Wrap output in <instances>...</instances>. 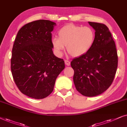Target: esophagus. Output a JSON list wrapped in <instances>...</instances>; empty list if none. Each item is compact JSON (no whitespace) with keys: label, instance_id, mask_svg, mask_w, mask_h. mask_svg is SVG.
<instances>
[{"label":"esophagus","instance_id":"esophagus-1","mask_svg":"<svg viewBox=\"0 0 127 127\" xmlns=\"http://www.w3.org/2000/svg\"><path fill=\"white\" fill-rule=\"evenodd\" d=\"M64 63H65V64L67 65V66H69V65H70V62L68 60H64Z\"/></svg>","mask_w":127,"mask_h":127}]
</instances>
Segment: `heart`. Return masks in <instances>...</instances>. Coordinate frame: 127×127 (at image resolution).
<instances>
[{
    "instance_id": "b5f03b06",
    "label": "heart",
    "mask_w": 127,
    "mask_h": 127,
    "mask_svg": "<svg viewBox=\"0 0 127 127\" xmlns=\"http://www.w3.org/2000/svg\"><path fill=\"white\" fill-rule=\"evenodd\" d=\"M59 38L53 37L52 44L57 55H61L67 46L68 54L74 57L82 56L92 48L95 39L94 30L89 27L68 24L58 32Z\"/></svg>"
}]
</instances>
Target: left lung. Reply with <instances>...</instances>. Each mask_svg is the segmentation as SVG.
Here are the masks:
<instances>
[{"mask_svg":"<svg viewBox=\"0 0 127 127\" xmlns=\"http://www.w3.org/2000/svg\"><path fill=\"white\" fill-rule=\"evenodd\" d=\"M95 31L92 48L82 56L74 59L71 66L74 71L76 89L82 95H99L112 84L118 65L116 45L109 28L103 24L88 22Z\"/></svg>","mask_w":127,"mask_h":127,"instance_id":"8db88e82","label":"left lung"}]
</instances>
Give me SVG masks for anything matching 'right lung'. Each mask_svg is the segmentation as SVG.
I'll return each instance as SVG.
<instances>
[{
  "mask_svg": "<svg viewBox=\"0 0 127 127\" xmlns=\"http://www.w3.org/2000/svg\"><path fill=\"white\" fill-rule=\"evenodd\" d=\"M56 25L46 20L31 22L22 27L15 39L11 59L13 79L21 92L33 99L49 95L65 68L63 60L52 50L51 32Z\"/></svg>",
  "mask_w": 127,
  "mask_h": 127,
  "instance_id": "1",
  "label": "right lung"
}]
</instances>
